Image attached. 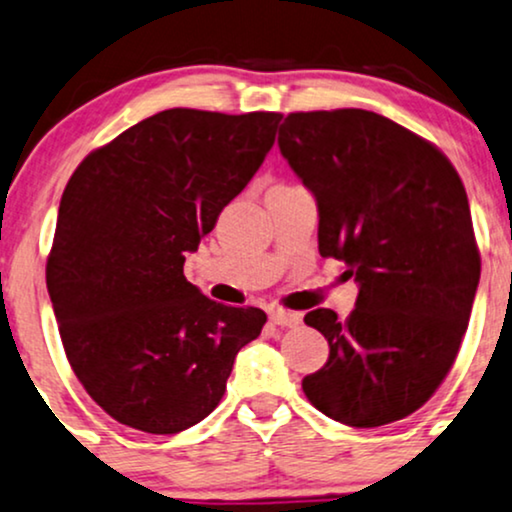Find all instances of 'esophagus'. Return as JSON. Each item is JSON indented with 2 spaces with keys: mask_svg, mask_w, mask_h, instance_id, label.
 Instances as JSON below:
<instances>
[{
  "mask_svg": "<svg viewBox=\"0 0 512 512\" xmlns=\"http://www.w3.org/2000/svg\"><path fill=\"white\" fill-rule=\"evenodd\" d=\"M299 320H301L299 315L292 311H285V308H275V311L270 313V323L280 327H296L299 325Z\"/></svg>",
  "mask_w": 512,
  "mask_h": 512,
  "instance_id": "1",
  "label": "esophagus"
}]
</instances>
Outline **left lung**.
<instances>
[{
	"mask_svg": "<svg viewBox=\"0 0 512 512\" xmlns=\"http://www.w3.org/2000/svg\"><path fill=\"white\" fill-rule=\"evenodd\" d=\"M282 156L318 201V251L346 263L358 301L304 323L330 358L306 399L351 427L403 420L430 401L456 361L479 285L463 180L432 142L363 109L289 113Z\"/></svg>",
	"mask_w": 512,
	"mask_h": 512,
	"instance_id": "left-lung-1",
	"label": "left lung"
}]
</instances>
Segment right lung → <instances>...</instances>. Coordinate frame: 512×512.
Returning a JSON list of instances; mask_svg holds the SVG:
<instances>
[{
    "mask_svg": "<svg viewBox=\"0 0 512 512\" xmlns=\"http://www.w3.org/2000/svg\"><path fill=\"white\" fill-rule=\"evenodd\" d=\"M280 121L161 111L90 151L63 189L49 299L75 377L121 425H197L266 325L261 308L216 304L182 268L261 168Z\"/></svg>",
    "mask_w": 512,
    "mask_h": 512,
    "instance_id": "right-lung-1",
    "label": "right lung"
}]
</instances>
